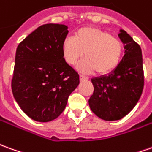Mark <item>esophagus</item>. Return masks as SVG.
<instances>
[{
  "mask_svg": "<svg viewBox=\"0 0 152 152\" xmlns=\"http://www.w3.org/2000/svg\"><path fill=\"white\" fill-rule=\"evenodd\" d=\"M80 80H88V77H86V76H85L84 75H81V74H80Z\"/></svg>",
  "mask_w": 152,
  "mask_h": 152,
  "instance_id": "1",
  "label": "esophagus"
}]
</instances>
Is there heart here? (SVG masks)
Wrapping results in <instances>:
<instances>
[{"instance_id":"heart-1","label":"heart","mask_w":152,"mask_h":152,"mask_svg":"<svg viewBox=\"0 0 152 152\" xmlns=\"http://www.w3.org/2000/svg\"><path fill=\"white\" fill-rule=\"evenodd\" d=\"M61 51L65 61L75 65L81 57H86L78 65L79 71L98 75H108L118 67L123 55V44L110 33L93 26L77 30L74 38L66 37Z\"/></svg>"}]
</instances>
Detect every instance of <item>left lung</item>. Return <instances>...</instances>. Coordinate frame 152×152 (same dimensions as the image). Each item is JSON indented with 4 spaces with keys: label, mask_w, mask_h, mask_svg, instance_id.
Segmentation results:
<instances>
[{
    "label": "left lung",
    "mask_w": 152,
    "mask_h": 152,
    "mask_svg": "<svg viewBox=\"0 0 152 152\" xmlns=\"http://www.w3.org/2000/svg\"><path fill=\"white\" fill-rule=\"evenodd\" d=\"M118 37L126 50L118 67L108 76L91 79L94 92L89 99L90 108L105 121H117L127 115L144 86L141 47L124 30H120Z\"/></svg>",
    "instance_id": "obj_1"
}]
</instances>
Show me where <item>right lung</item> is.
I'll return each mask as SVG.
<instances>
[{
	"mask_svg": "<svg viewBox=\"0 0 152 152\" xmlns=\"http://www.w3.org/2000/svg\"><path fill=\"white\" fill-rule=\"evenodd\" d=\"M67 28L42 25L17 46L11 90L20 109L34 121L57 118L80 83L78 73L66 62L61 51Z\"/></svg>",
	"mask_w": 152,
	"mask_h": 152,
	"instance_id": "1",
	"label": "right lung"
}]
</instances>
